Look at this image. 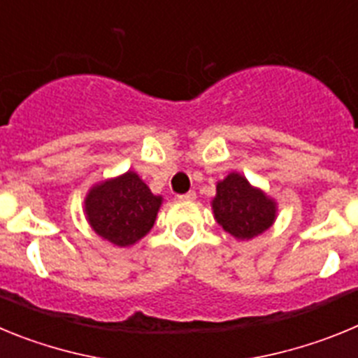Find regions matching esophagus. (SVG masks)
<instances>
[{"label":"esophagus","mask_w":358,"mask_h":358,"mask_svg":"<svg viewBox=\"0 0 358 358\" xmlns=\"http://www.w3.org/2000/svg\"><path fill=\"white\" fill-rule=\"evenodd\" d=\"M195 197H197L195 192H186L182 195H177V199H181V201H195Z\"/></svg>","instance_id":"esophagus-1"}]
</instances>
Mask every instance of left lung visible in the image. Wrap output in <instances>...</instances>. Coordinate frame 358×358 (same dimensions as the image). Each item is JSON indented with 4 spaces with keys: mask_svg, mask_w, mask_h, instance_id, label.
<instances>
[{
    "mask_svg": "<svg viewBox=\"0 0 358 358\" xmlns=\"http://www.w3.org/2000/svg\"><path fill=\"white\" fill-rule=\"evenodd\" d=\"M213 213L227 233L240 240H249L273 226L276 204L260 189L252 188L245 177L229 173L217 185Z\"/></svg>",
    "mask_w": 358,
    "mask_h": 358,
    "instance_id": "1",
    "label": "left lung"
}]
</instances>
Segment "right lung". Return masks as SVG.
<instances>
[{
	"instance_id": "right-lung-1",
	"label": "right lung",
	"mask_w": 358,
	"mask_h": 358,
	"mask_svg": "<svg viewBox=\"0 0 358 358\" xmlns=\"http://www.w3.org/2000/svg\"><path fill=\"white\" fill-rule=\"evenodd\" d=\"M161 197L154 195L134 172L96 185L85 199L91 227L115 245H132L154 226Z\"/></svg>"
}]
</instances>
